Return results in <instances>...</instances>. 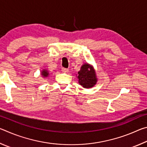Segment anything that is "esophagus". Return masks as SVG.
<instances>
[{"label":"esophagus","instance_id":"34e87169","mask_svg":"<svg viewBox=\"0 0 147 147\" xmlns=\"http://www.w3.org/2000/svg\"><path fill=\"white\" fill-rule=\"evenodd\" d=\"M62 71H63V73H67L68 72H69V69H66V68H62Z\"/></svg>","mask_w":147,"mask_h":147}]
</instances>
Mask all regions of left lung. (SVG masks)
Masks as SVG:
<instances>
[{
  "mask_svg": "<svg viewBox=\"0 0 147 147\" xmlns=\"http://www.w3.org/2000/svg\"><path fill=\"white\" fill-rule=\"evenodd\" d=\"M78 83L84 88H93L98 81L96 71L93 65L88 63H84L81 66L80 70L76 74Z\"/></svg>",
  "mask_w": 147,
  "mask_h": 147,
  "instance_id": "1",
  "label": "left lung"
}]
</instances>
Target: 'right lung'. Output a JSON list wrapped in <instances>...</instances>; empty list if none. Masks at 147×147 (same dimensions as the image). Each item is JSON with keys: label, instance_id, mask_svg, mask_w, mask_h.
<instances>
[{"label": "right lung", "instance_id": "right-lung-1", "mask_svg": "<svg viewBox=\"0 0 147 147\" xmlns=\"http://www.w3.org/2000/svg\"><path fill=\"white\" fill-rule=\"evenodd\" d=\"M41 75L43 78H47V77H49V72L47 69H44L41 71Z\"/></svg>", "mask_w": 147, "mask_h": 147}]
</instances>
